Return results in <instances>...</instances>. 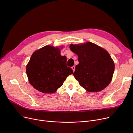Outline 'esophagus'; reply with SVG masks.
<instances>
[{
	"mask_svg": "<svg viewBox=\"0 0 133 133\" xmlns=\"http://www.w3.org/2000/svg\"><path fill=\"white\" fill-rule=\"evenodd\" d=\"M72 69H73V72H74V71H75V66H73V67H72Z\"/></svg>",
	"mask_w": 133,
	"mask_h": 133,
	"instance_id": "obj_1",
	"label": "esophagus"
}]
</instances>
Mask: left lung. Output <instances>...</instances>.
<instances>
[{
    "mask_svg": "<svg viewBox=\"0 0 133 133\" xmlns=\"http://www.w3.org/2000/svg\"><path fill=\"white\" fill-rule=\"evenodd\" d=\"M70 50L78 56L73 75L80 85L89 92L105 88L112 79L114 62L108 52L91 43L71 44Z\"/></svg>",
    "mask_w": 133,
    "mask_h": 133,
    "instance_id": "1",
    "label": "left lung"
}]
</instances>
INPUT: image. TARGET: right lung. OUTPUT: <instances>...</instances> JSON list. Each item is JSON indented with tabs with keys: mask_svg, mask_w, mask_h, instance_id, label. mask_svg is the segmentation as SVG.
Returning a JSON list of instances; mask_svg holds the SVG:
<instances>
[{
	"mask_svg": "<svg viewBox=\"0 0 133 133\" xmlns=\"http://www.w3.org/2000/svg\"><path fill=\"white\" fill-rule=\"evenodd\" d=\"M66 61V56L61 55L58 47L47 45L36 51L26 66L30 84L42 93H55L73 73Z\"/></svg>",
	"mask_w": 133,
	"mask_h": 133,
	"instance_id": "right-lung-1",
	"label": "right lung"
}]
</instances>
